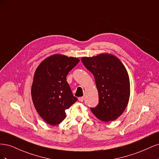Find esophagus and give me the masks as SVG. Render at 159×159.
Wrapping results in <instances>:
<instances>
[{"label": "esophagus", "instance_id": "obj_1", "mask_svg": "<svg viewBox=\"0 0 159 159\" xmlns=\"http://www.w3.org/2000/svg\"><path fill=\"white\" fill-rule=\"evenodd\" d=\"M84 97H80V98H78V100L80 101V102H84Z\"/></svg>", "mask_w": 159, "mask_h": 159}]
</instances>
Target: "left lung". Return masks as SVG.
Returning a JSON list of instances; mask_svg holds the SVG:
<instances>
[{"mask_svg":"<svg viewBox=\"0 0 159 159\" xmlns=\"http://www.w3.org/2000/svg\"><path fill=\"white\" fill-rule=\"evenodd\" d=\"M84 66L94 76L99 103L90 108L103 121H114L125 109L130 95L127 71L117 57L108 54L81 59Z\"/></svg>","mask_w":159,"mask_h":159,"instance_id":"1","label":"left lung"}]
</instances>
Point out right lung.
Instances as JSON below:
<instances>
[{
	"label": "right lung",
	"mask_w": 159,
	"mask_h": 159,
	"mask_svg": "<svg viewBox=\"0 0 159 159\" xmlns=\"http://www.w3.org/2000/svg\"><path fill=\"white\" fill-rule=\"evenodd\" d=\"M79 61L76 57L56 54L43 61L35 71L31 90L33 103L38 114L51 125L63 121L65 110L78 101L66 76Z\"/></svg>",
	"instance_id": "obj_1"
}]
</instances>
